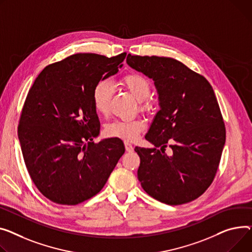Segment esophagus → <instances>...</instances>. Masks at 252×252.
Here are the masks:
<instances>
[{
  "instance_id": "34e87169",
  "label": "esophagus",
  "mask_w": 252,
  "mask_h": 252,
  "mask_svg": "<svg viewBox=\"0 0 252 252\" xmlns=\"http://www.w3.org/2000/svg\"><path fill=\"white\" fill-rule=\"evenodd\" d=\"M125 147H126V150L127 151V152H132L133 151V147L129 142H125Z\"/></svg>"
}]
</instances>
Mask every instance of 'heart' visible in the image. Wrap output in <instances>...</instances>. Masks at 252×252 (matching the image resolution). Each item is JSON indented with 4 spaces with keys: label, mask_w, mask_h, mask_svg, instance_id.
<instances>
[{
    "label": "heart",
    "mask_w": 252,
    "mask_h": 252,
    "mask_svg": "<svg viewBox=\"0 0 252 252\" xmlns=\"http://www.w3.org/2000/svg\"><path fill=\"white\" fill-rule=\"evenodd\" d=\"M120 84L138 100L142 110L149 111L152 109L153 104L149 99L151 83L145 76L139 73H129L121 79ZM111 95L112 85L109 81L102 80L96 84L92 92V102L98 113L106 114L108 112ZM145 127L146 123L141 119L115 121L106 126L105 133L108 137L132 141L138 138L139 133Z\"/></svg>",
    "instance_id": "1"
}]
</instances>
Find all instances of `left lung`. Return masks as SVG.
I'll return each mask as SVG.
<instances>
[{
  "label": "left lung",
  "instance_id": "obj_1",
  "mask_svg": "<svg viewBox=\"0 0 252 252\" xmlns=\"http://www.w3.org/2000/svg\"><path fill=\"white\" fill-rule=\"evenodd\" d=\"M126 63L153 79L159 95L160 110L145 136L155 148H135L141 159L138 179L161 203H189L211 186L226 141L214 90L204 76L171 58L129 54ZM167 145L173 149L170 157L164 153Z\"/></svg>",
  "mask_w": 252,
  "mask_h": 252
}]
</instances>
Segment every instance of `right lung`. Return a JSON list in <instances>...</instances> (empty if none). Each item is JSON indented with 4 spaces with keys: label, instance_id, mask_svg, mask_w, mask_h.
<instances>
[{
    "label": "right lung",
    "instance_id": "right-lung-1",
    "mask_svg": "<svg viewBox=\"0 0 252 252\" xmlns=\"http://www.w3.org/2000/svg\"><path fill=\"white\" fill-rule=\"evenodd\" d=\"M126 56H70L45 66L27 94L18 126L24 162L56 204L75 206L97 194L125 153L119 139L94 143L100 123L92 92L119 72Z\"/></svg>",
    "mask_w": 252,
    "mask_h": 252
}]
</instances>
